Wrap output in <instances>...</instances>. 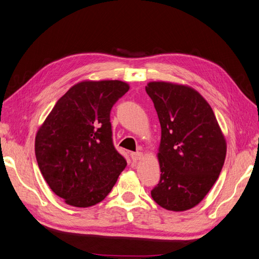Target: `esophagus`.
Instances as JSON below:
<instances>
[{"instance_id": "obj_1", "label": "esophagus", "mask_w": 259, "mask_h": 259, "mask_svg": "<svg viewBox=\"0 0 259 259\" xmlns=\"http://www.w3.org/2000/svg\"><path fill=\"white\" fill-rule=\"evenodd\" d=\"M130 157H131L132 161H138L143 157V153L142 152H131Z\"/></svg>"}]
</instances>
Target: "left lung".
Segmentation results:
<instances>
[{"label": "left lung", "instance_id": "8db88e82", "mask_svg": "<svg viewBox=\"0 0 259 259\" xmlns=\"http://www.w3.org/2000/svg\"><path fill=\"white\" fill-rule=\"evenodd\" d=\"M146 92L161 124V177L151 196L169 211H186L197 205L219 179L226 157L225 138L211 106L195 89L151 81Z\"/></svg>", "mask_w": 259, "mask_h": 259}]
</instances>
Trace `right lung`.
I'll use <instances>...</instances> for the list:
<instances>
[{"instance_id":"right-lung-1","label":"right lung","mask_w":259,"mask_h":259,"mask_svg":"<svg viewBox=\"0 0 259 259\" xmlns=\"http://www.w3.org/2000/svg\"><path fill=\"white\" fill-rule=\"evenodd\" d=\"M128 90L120 80L78 82L56 102L36 134L39 170L68 205L101 202L127 165L113 147L110 111Z\"/></svg>"}]
</instances>
